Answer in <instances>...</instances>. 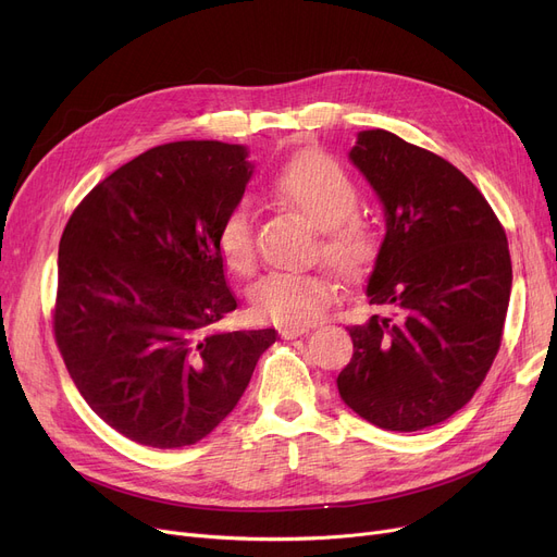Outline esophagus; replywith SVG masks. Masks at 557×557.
Masks as SVG:
<instances>
[{
    "mask_svg": "<svg viewBox=\"0 0 557 557\" xmlns=\"http://www.w3.org/2000/svg\"><path fill=\"white\" fill-rule=\"evenodd\" d=\"M309 332V325H286V327H280V336L284 341H290V338H298L302 334Z\"/></svg>",
    "mask_w": 557,
    "mask_h": 557,
    "instance_id": "esophagus-1",
    "label": "esophagus"
}]
</instances>
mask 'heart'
I'll return each mask as SVG.
<instances>
[{"label":"heart","mask_w":557,"mask_h":557,"mask_svg":"<svg viewBox=\"0 0 557 557\" xmlns=\"http://www.w3.org/2000/svg\"><path fill=\"white\" fill-rule=\"evenodd\" d=\"M271 194L318 227L315 252L338 273L359 275L374 261V230L352 214L359 205V187L327 153L302 151L288 158L271 178ZM216 246L232 273L250 275L257 269L255 225L246 202L234 205L223 216ZM248 296L257 318L305 325L325 313L334 300V282L320 271L269 273L252 284Z\"/></svg>","instance_id":"b5f03b06"}]
</instances>
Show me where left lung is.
Returning a JSON list of instances; mask_svg holds the SVG:
<instances>
[{"instance_id": "8db88e82", "label": "left lung", "mask_w": 557, "mask_h": 557, "mask_svg": "<svg viewBox=\"0 0 557 557\" xmlns=\"http://www.w3.org/2000/svg\"><path fill=\"white\" fill-rule=\"evenodd\" d=\"M349 160L386 212L366 286L379 309L347 327L355 355L341 399L388 431L441 424L474 397L499 352L512 286L504 225L462 171L374 128Z\"/></svg>"}]
</instances>
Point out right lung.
Returning a JSON list of instances; mask_svg holds the SVG:
<instances>
[{
	"label": "right lung",
	"instance_id": "obj_1",
	"mask_svg": "<svg viewBox=\"0 0 557 557\" xmlns=\"http://www.w3.org/2000/svg\"><path fill=\"white\" fill-rule=\"evenodd\" d=\"M246 158L212 139L156 146L101 181L63 230L53 336L83 399L133 443L202 441L277 338L214 332L237 309L216 232L252 175Z\"/></svg>",
	"mask_w": 557,
	"mask_h": 557
}]
</instances>
